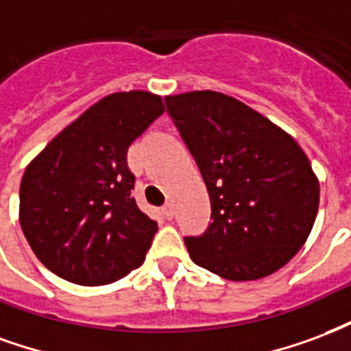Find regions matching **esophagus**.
I'll return each mask as SVG.
<instances>
[{"label": "esophagus", "mask_w": 351, "mask_h": 351, "mask_svg": "<svg viewBox=\"0 0 351 351\" xmlns=\"http://www.w3.org/2000/svg\"><path fill=\"white\" fill-rule=\"evenodd\" d=\"M162 215H165L168 221H172V219H173V207H172V204H166V206L162 207Z\"/></svg>", "instance_id": "obj_1"}]
</instances>
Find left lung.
<instances>
[{"label": "left lung", "mask_w": 351, "mask_h": 351, "mask_svg": "<svg viewBox=\"0 0 351 351\" xmlns=\"http://www.w3.org/2000/svg\"><path fill=\"white\" fill-rule=\"evenodd\" d=\"M211 200V224L185 237L196 265L234 282L273 275L311 234L319 181L293 138L230 95L166 97Z\"/></svg>", "instance_id": "obj_1"}]
</instances>
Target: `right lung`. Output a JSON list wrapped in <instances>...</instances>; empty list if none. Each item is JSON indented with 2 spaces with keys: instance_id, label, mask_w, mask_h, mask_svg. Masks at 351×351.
<instances>
[{
  "instance_id": "right-lung-1",
  "label": "right lung",
  "mask_w": 351,
  "mask_h": 351,
  "mask_svg": "<svg viewBox=\"0 0 351 351\" xmlns=\"http://www.w3.org/2000/svg\"><path fill=\"white\" fill-rule=\"evenodd\" d=\"M165 114V102L132 89L104 97L27 165L20 226L35 256L80 286L116 282L140 267L157 222L130 196L129 145Z\"/></svg>"
}]
</instances>
